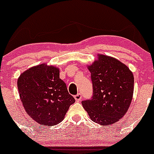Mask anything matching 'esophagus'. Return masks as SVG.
<instances>
[{"label":"esophagus","mask_w":154,"mask_h":154,"mask_svg":"<svg viewBox=\"0 0 154 154\" xmlns=\"http://www.w3.org/2000/svg\"><path fill=\"white\" fill-rule=\"evenodd\" d=\"M74 98H75L76 101H80L82 100V94L80 93H78L74 96Z\"/></svg>","instance_id":"1"}]
</instances>
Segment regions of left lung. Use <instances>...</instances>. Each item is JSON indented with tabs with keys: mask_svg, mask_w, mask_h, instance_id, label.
Listing matches in <instances>:
<instances>
[{
	"mask_svg": "<svg viewBox=\"0 0 154 154\" xmlns=\"http://www.w3.org/2000/svg\"><path fill=\"white\" fill-rule=\"evenodd\" d=\"M98 60L88 66L91 72L93 95L82 101L91 121L103 126L117 122L131 103L134 77L127 66L108 56L98 54Z\"/></svg>",
	"mask_w": 154,
	"mask_h": 154,
	"instance_id": "1",
	"label": "left lung"
}]
</instances>
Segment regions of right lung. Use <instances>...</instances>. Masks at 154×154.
<instances>
[{
	"mask_svg": "<svg viewBox=\"0 0 154 154\" xmlns=\"http://www.w3.org/2000/svg\"><path fill=\"white\" fill-rule=\"evenodd\" d=\"M17 83L26 112L41 125L61 122L69 106L75 102L55 66L42 63L29 68L20 75Z\"/></svg>",
	"mask_w": 154,
	"mask_h": 154,
	"instance_id": "add662e5",
	"label": "right lung"
}]
</instances>
